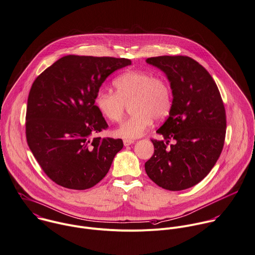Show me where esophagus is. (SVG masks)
<instances>
[{"instance_id":"1","label":"esophagus","mask_w":255,"mask_h":255,"mask_svg":"<svg viewBox=\"0 0 255 255\" xmlns=\"http://www.w3.org/2000/svg\"><path fill=\"white\" fill-rule=\"evenodd\" d=\"M134 141L133 140H131V139H125L124 140V144H125V146H128V145H130L131 143H133Z\"/></svg>"}]
</instances>
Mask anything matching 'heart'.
I'll return each instance as SVG.
<instances>
[{
	"instance_id": "1",
	"label": "heart",
	"mask_w": 255,
	"mask_h": 255,
	"mask_svg": "<svg viewBox=\"0 0 255 255\" xmlns=\"http://www.w3.org/2000/svg\"><path fill=\"white\" fill-rule=\"evenodd\" d=\"M111 90H100L95 104L100 113L111 122H120L127 106L131 104L133 115L114 130L118 137L134 139L140 137L151 126L153 119H164L171 107V90L161 77L144 71H129L118 77Z\"/></svg>"
}]
</instances>
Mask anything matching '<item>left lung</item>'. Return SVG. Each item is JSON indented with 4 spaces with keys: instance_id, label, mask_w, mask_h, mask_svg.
<instances>
[{
    "instance_id": "8db88e82",
    "label": "left lung",
    "mask_w": 255,
    "mask_h": 255,
    "mask_svg": "<svg viewBox=\"0 0 255 255\" xmlns=\"http://www.w3.org/2000/svg\"><path fill=\"white\" fill-rule=\"evenodd\" d=\"M146 63L165 74L173 99L167 120L156 130L166 141L151 139L154 152L144 168L158 186L183 190L201 181L221 153L226 131L224 106L212 77L193 59L160 56ZM171 138L176 143L167 147Z\"/></svg>"
}]
</instances>
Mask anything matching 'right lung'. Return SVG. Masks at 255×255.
<instances>
[{
    "label": "right lung",
    "mask_w": 255,
    "mask_h": 255,
    "mask_svg": "<svg viewBox=\"0 0 255 255\" xmlns=\"http://www.w3.org/2000/svg\"><path fill=\"white\" fill-rule=\"evenodd\" d=\"M128 59L69 55L34 82L26 116L27 141L45 173L70 189H88L109 172L121 138L93 137L108 128L95 105L107 78Z\"/></svg>",
    "instance_id": "obj_1"
}]
</instances>
